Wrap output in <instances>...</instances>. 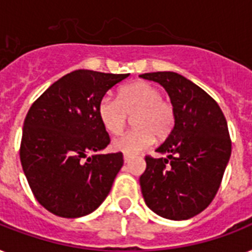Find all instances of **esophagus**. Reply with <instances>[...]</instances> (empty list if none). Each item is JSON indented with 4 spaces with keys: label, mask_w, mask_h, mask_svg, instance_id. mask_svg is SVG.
<instances>
[{
    "label": "esophagus",
    "mask_w": 252,
    "mask_h": 252,
    "mask_svg": "<svg viewBox=\"0 0 252 252\" xmlns=\"http://www.w3.org/2000/svg\"><path fill=\"white\" fill-rule=\"evenodd\" d=\"M130 158H132L130 154H124V162H126V163H128V162L130 161Z\"/></svg>",
    "instance_id": "1"
}]
</instances>
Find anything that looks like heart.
<instances>
[{
    "label": "heart",
    "mask_w": 252,
    "mask_h": 252,
    "mask_svg": "<svg viewBox=\"0 0 252 252\" xmlns=\"http://www.w3.org/2000/svg\"><path fill=\"white\" fill-rule=\"evenodd\" d=\"M98 115L103 126L111 134L122 133L128 116H133L134 129L115 138L112 149L124 154H136L149 148L157 138H165L175 124V110L162 99L157 86L137 81L119 90L118 99L104 95L98 104Z\"/></svg>",
    "instance_id": "1"
}]
</instances>
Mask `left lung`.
Listing matches in <instances>:
<instances>
[{
	"label": "left lung",
	"instance_id": "left-lung-1",
	"mask_svg": "<svg viewBox=\"0 0 252 252\" xmlns=\"http://www.w3.org/2000/svg\"><path fill=\"white\" fill-rule=\"evenodd\" d=\"M165 87L175 110V124L156 152L146 156L140 176L148 207L168 220H188L215 199L231 154L226 119L215 99L174 72L141 74Z\"/></svg>",
	"mask_w": 252,
	"mask_h": 252
}]
</instances>
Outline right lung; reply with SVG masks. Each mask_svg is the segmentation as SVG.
Wrapping results in <instances>:
<instances>
[{"instance_id": "1", "label": "right lung", "mask_w": 252, "mask_h": 252, "mask_svg": "<svg viewBox=\"0 0 252 252\" xmlns=\"http://www.w3.org/2000/svg\"><path fill=\"white\" fill-rule=\"evenodd\" d=\"M128 76L78 69L51 85L30 107L19 157L35 199L53 215L82 217L110 193L124 161L120 152L99 154L110 136L98 104Z\"/></svg>"}]
</instances>
